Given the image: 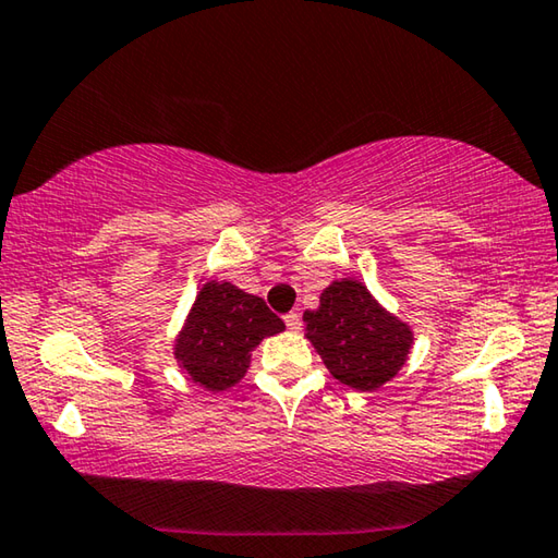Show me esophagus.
<instances>
[{
	"label": "esophagus",
	"instance_id": "esophagus-1",
	"mask_svg": "<svg viewBox=\"0 0 558 558\" xmlns=\"http://www.w3.org/2000/svg\"><path fill=\"white\" fill-rule=\"evenodd\" d=\"M284 324H287L289 331H299V328H301V316L296 312H289L284 316Z\"/></svg>",
	"mask_w": 558,
	"mask_h": 558
}]
</instances>
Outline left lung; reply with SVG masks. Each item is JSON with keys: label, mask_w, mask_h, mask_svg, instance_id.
I'll list each match as a JSON object with an SVG mask.
<instances>
[{"label": "left lung", "mask_w": 558, "mask_h": 558, "mask_svg": "<svg viewBox=\"0 0 558 558\" xmlns=\"http://www.w3.org/2000/svg\"><path fill=\"white\" fill-rule=\"evenodd\" d=\"M306 339L336 380L355 390H376L405 363L413 331L390 316L361 281H333L322 306L304 314Z\"/></svg>", "instance_id": "obj_1"}]
</instances>
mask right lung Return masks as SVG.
Returning <instances> with one entry per match:
<instances>
[{"label":"right lung","instance_id":"right-lung-1","mask_svg":"<svg viewBox=\"0 0 558 558\" xmlns=\"http://www.w3.org/2000/svg\"><path fill=\"white\" fill-rule=\"evenodd\" d=\"M284 331V322L230 281L203 287L175 343V359L190 378L207 390H225L250 368L252 349L267 336Z\"/></svg>","mask_w":558,"mask_h":558}]
</instances>
